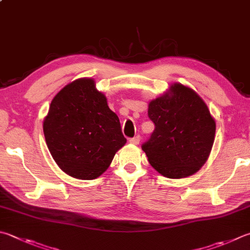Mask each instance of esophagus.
<instances>
[{
	"mask_svg": "<svg viewBox=\"0 0 250 250\" xmlns=\"http://www.w3.org/2000/svg\"><path fill=\"white\" fill-rule=\"evenodd\" d=\"M128 141H129L130 144H133V145H138V144H139V141H140V136H139V135L135 136V137L130 138Z\"/></svg>",
	"mask_w": 250,
	"mask_h": 250,
	"instance_id": "esophagus-1",
	"label": "esophagus"
}]
</instances>
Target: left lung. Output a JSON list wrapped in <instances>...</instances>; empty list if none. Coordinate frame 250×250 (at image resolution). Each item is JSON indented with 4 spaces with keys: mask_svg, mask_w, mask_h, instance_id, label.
Returning <instances> with one entry per match:
<instances>
[{
    "mask_svg": "<svg viewBox=\"0 0 250 250\" xmlns=\"http://www.w3.org/2000/svg\"><path fill=\"white\" fill-rule=\"evenodd\" d=\"M154 130L141 148L152 167L167 178L196 173L212 149L215 122L205 101L182 83L149 103Z\"/></svg>",
    "mask_w": 250,
    "mask_h": 250,
    "instance_id": "left-lung-1",
    "label": "left lung"
}]
</instances>
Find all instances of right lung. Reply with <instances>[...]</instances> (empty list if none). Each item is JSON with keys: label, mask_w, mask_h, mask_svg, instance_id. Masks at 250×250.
Wrapping results in <instances>:
<instances>
[{"label": "right lung", "mask_w": 250, "mask_h": 250, "mask_svg": "<svg viewBox=\"0 0 250 250\" xmlns=\"http://www.w3.org/2000/svg\"><path fill=\"white\" fill-rule=\"evenodd\" d=\"M43 133L56 164L78 180L100 176L126 143L119 116L91 78L68 83L53 98Z\"/></svg>", "instance_id": "obj_1"}]
</instances>
